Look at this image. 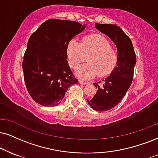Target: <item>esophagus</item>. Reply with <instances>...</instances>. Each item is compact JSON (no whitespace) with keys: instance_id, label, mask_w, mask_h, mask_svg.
I'll return each instance as SVG.
<instances>
[{"instance_id":"34e87169","label":"esophagus","mask_w":158,"mask_h":158,"mask_svg":"<svg viewBox=\"0 0 158 158\" xmlns=\"http://www.w3.org/2000/svg\"><path fill=\"white\" fill-rule=\"evenodd\" d=\"M79 83H81V84H82V85H85V84H87V82H85V81H82V80H79Z\"/></svg>"}]
</instances>
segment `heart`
I'll return each mask as SVG.
<instances>
[{
    "label": "heart",
    "mask_w": 158,
    "mask_h": 158,
    "mask_svg": "<svg viewBox=\"0 0 158 158\" xmlns=\"http://www.w3.org/2000/svg\"><path fill=\"white\" fill-rule=\"evenodd\" d=\"M68 62L73 69H76L85 60L88 63L81 66L76 71L79 77L90 79L96 76L105 77L110 75L116 67L118 56L110 48L107 38L100 34L85 36L81 43L72 40L67 48Z\"/></svg>",
    "instance_id": "b5f03b06"
}]
</instances>
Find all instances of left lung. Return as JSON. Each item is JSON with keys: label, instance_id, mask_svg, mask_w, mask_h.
Segmentation results:
<instances>
[{"label": "left lung", "instance_id": "obj_1", "mask_svg": "<svg viewBox=\"0 0 158 158\" xmlns=\"http://www.w3.org/2000/svg\"><path fill=\"white\" fill-rule=\"evenodd\" d=\"M97 30L107 35L116 44L118 61L110 75L105 79L100 87L98 83L94 85L98 87L96 94L89 105L97 111H106L116 106L126 94L133 82L134 67L136 56L133 45L129 36L116 25L95 23Z\"/></svg>", "mask_w": 158, "mask_h": 158}]
</instances>
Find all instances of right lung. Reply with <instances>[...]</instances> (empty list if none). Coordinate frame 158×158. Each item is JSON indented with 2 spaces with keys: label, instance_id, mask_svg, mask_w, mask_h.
<instances>
[{
  "label": "right lung",
  "instance_id": "right-lung-1",
  "mask_svg": "<svg viewBox=\"0 0 158 158\" xmlns=\"http://www.w3.org/2000/svg\"><path fill=\"white\" fill-rule=\"evenodd\" d=\"M86 25L50 19L29 38L23 61L25 85L33 100L43 106H57L69 86L77 83L67 61V48Z\"/></svg>",
  "mask_w": 158,
  "mask_h": 158
}]
</instances>
